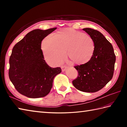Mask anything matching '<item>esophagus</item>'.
I'll list each match as a JSON object with an SVG mask.
<instances>
[{
    "label": "esophagus",
    "instance_id": "1",
    "mask_svg": "<svg viewBox=\"0 0 127 127\" xmlns=\"http://www.w3.org/2000/svg\"><path fill=\"white\" fill-rule=\"evenodd\" d=\"M61 69H62V71H64L65 70V69H66V66H62V67H61Z\"/></svg>",
    "mask_w": 127,
    "mask_h": 127
}]
</instances>
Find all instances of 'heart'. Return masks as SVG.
Returning <instances> with one entry per match:
<instances>
[{"instance_id": "heart-1", "label": "heart", "mask_w": 127, "mask_h": 127, "mask_svg": "<svg viewBox=\"0 0 127 127\" xmlns=\"http://www.w3.org/2000/svg\"><path fill=\"white\" fill-rule=\"evenodd\" d=\"M41 50L46 60L53 65H58L63 62L65 52L72 63L82 65L92 58L95 44L88 35L67 28L46 37Z\"/></svg>"}]
</instances>
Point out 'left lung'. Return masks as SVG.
<instances>
[{
  "mask_svg": "<svg viewBox=\"0 0 127 127\" xmlns=\"http://www.w3.org/2000/svg\"><path fill=\"white\" fill-rule=\"evenodd\" d=\"M83 30L92 37L95 50L92 58L88 63L74 66L79 75L72 82L74 87L80 91L96 92L112 79L116 56L112 45L100 32L90 28Z\"/></svg>",
  "mask_w": 127,
  "mask_h": 127,
  "instance_id": "8db88e82",
  "label": "left lung"
}]
</instances>
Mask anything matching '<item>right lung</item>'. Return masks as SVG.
<instances>
[{"label": "right lung", "mask_w": 127, "mask_h": 127, "mask_svg": "<svg viewBox=\"0 0 127 127\" xmlns=\"http://www.w3.org/2000/svg\"><path fill=\"white\" fill-rule=\"evenodd\" d=\"M56 29H35L12 48L9 59V79L16 90L28 98L47 95L54 78L62 71L59 67L53 68L47 65L41 49L42 40Z\"/></svg>", "instance_id": "1"}]
</instances>
